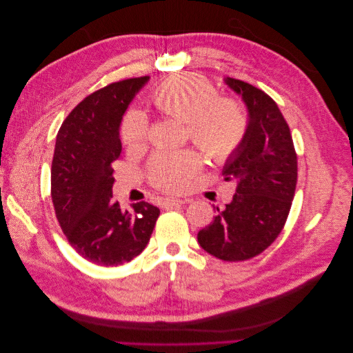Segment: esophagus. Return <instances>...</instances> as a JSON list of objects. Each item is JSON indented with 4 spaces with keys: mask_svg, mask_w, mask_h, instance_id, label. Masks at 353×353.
Here are the masks:
<instances>
[{
    "mask_svg": "<svg viewBox=\"0 0 353 353\" xmlns=\"http://www.w3.org/2000/svg\"><path fill=\"white\" fill-rule=\"evenodd\" d=\"M187 200H181V199H172V197H169V199H165L163 201H162V206L163 208H166V209H169V208H178V206H181V205H184Z\"/></svg>",
    "mask_w": 353,
    "mask_h": 353,
    "instance_id": "34e87169",
    "label": "esophagus"
}]
</instances>
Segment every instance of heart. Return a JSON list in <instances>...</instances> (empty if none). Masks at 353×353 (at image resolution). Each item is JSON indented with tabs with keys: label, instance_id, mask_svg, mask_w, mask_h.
<instances>
[{
	"label": "heart",
	"instance_id": "heart-1",
	"mask_svg": "<svg viewBox=\"0 0 353 353\" xmlns=\"http://www.w3.org/2000/svg\"><path fill=\"white\" fill-rule=\"evenodd\" d=\"M154 108L165 116L185 122L190 140L215 162H227L243 147L249 132L244 105L221 97L213 85L197 74H174L159 83L150 95ZM150 132L145 117L137 110L126 113L121 138L126 147H143ZM200 168V159L190 150L160 152L148 166L150 183L163 191H178Z\"/></svg>",
	"mask_w": 353,
	"mask_h": 353
}]
</instances>
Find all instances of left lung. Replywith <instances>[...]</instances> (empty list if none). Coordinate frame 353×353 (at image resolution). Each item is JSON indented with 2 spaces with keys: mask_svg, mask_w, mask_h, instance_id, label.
<instances>
[{
  "mask_svg": "<svg viewBox=\"0 0 353 353\" xmlns=\"http://www.w3.org/2000/svg\"><path fill=\"white\" fill-rule=\"evenodd\" d=\"M249 110V132L240 152L227 160L222 175L236 181L225 209L216 208L210 225L197 234L200 245L227 262L248 261L280 236L297 183V154L279 105L253 85L225 78Z\"/></svg>",
  "mask_w": 353,
  "mask_h": 353,
  "instance_id": "left-lung-1",
  "label": "left lung"
}]
</instances>
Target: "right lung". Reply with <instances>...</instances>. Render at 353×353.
Returning a JSON list of instances; mask_svg holds the SVG:
<instances>
[{"label": "right lung", "mask_w": 353, "mask_h": 353, "mask_svg": "<svg viewBox=\"0 0 353 353\" xmlns=\"http://www.w3.org/2000/svg\"><path fill=\"white\" fill-rule=\"evenodd\" d=\"M148 77L109 83L85 97L57 132L51 199L69 244L100 266L131 262L150 240L159 208L147 201L122 210L113 200L112 163L121 156L119 125Z\"/></svg>", "instance_id": "add662e5"}]
</instances>
